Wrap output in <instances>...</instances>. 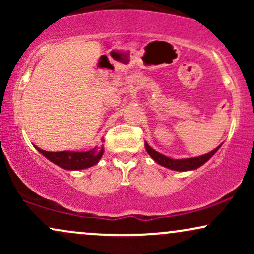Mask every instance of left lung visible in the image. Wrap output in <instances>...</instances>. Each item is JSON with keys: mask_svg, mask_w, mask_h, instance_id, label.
I'll use <instances>...</instances> for the list:
<instances>
[{"mask_svg": "<svg viewBox=\"0 0 254 254\" xmlns=\"http://www.w3.org/2000/svg\"><path fill=\"white\" fill-rule=\"evenodd\" d=\"M220 145L214 149L210 153L205 154V155L202 156H197V157H190V159H179V160H174L171 159V157H167L162 154L157 153L156 150H154L153 148L150 147L149 144L145 142V149H147L148 154L153 157L154 160L160 164L161 166H165V167L170 168V170H174V171H191V170H196V168L200 167V166L205 164L210 157L214 155L215 153L218 150Z\"/></svg>", "mask_w": 254, "mask_h": 254, "instance_id": "obj_1", "label": "left lung"}]
</instances>
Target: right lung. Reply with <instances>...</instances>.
I'll list each match as a JSON object with an SVG mask.
<instances>
[{
    "label": "right lung",
    "instance_id": "add662e5",
    "mask_svg": "<svg viewBox=\"0 0 254 254\" xmlns=\"http://www.w3.org/2000/svg\"><path fill=\"white\" fill-rule=\"evenodd\" d=\"M39 153H42L46 159L56 164L60 167L64 168V170H70V171H77L83 170V168L92 167V166L97 165L99 160L103 156L104 149L101 148L100 150L92 149L89 151H45L40 148L36 147Z\"/></svg>",
    "mask_w": 254,
    "mask_h": 254
}]
</instances>
